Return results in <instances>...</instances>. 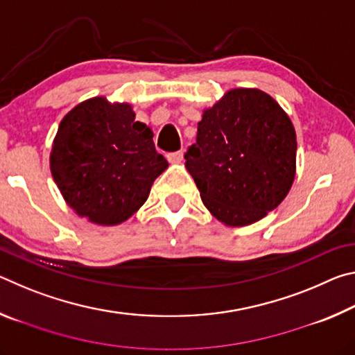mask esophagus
<instances>
[{"mask_svg": "<svg viewBox=\"0 0 355 355\" xmlns=\"http://www.w3.org/2000/svg\"><path fill=\"white\" fill-rule=\"evenodd\" d=\"M167 159H169L171 163H180V161L183 159V152H182V150H180V152L167 153Z\"/></svg>", "mask_w": 355, "mask_h": 355, "instance_id": "1", "label": "esophagus"}]
</instances>
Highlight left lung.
<instances>
[{
    "mask_svg": "<svg viewBox=\"0 0 355 355\" xmlns=\"http://www.w3.org/2000/svg\"><path fill=\"white\" fill-rule=\"evenodd\" d=\"M296 133L271 95L233 89L197 123L184 153L205 207L225 225H249L285 199L296 172Z\"/></svg>",
    "mask_w": 355,
    "mask_h": 355,
    "instance_id": "1",
    "label": "left lung"
}]
</instances>
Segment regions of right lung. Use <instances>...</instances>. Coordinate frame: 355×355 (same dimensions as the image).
I'll return each instance as SVG.
<instances>
[{"mask_svg":"<svg viewBox=\"0 0 355 355\" xmlns=\"http://www.w3.org/2000/svg\"><path fill=\"white\" fill-rule=\"evenodd\" d=\"M50 164L65 202L100 225L127 220L167 169L153 131L136 122L130 105L103 97L83 101L62 119Z\"/></svg>","mask_w":355,"mask_h":355,"instance_id":"add662e5","label":"right lung"}]
</instances>
